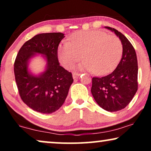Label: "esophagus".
<instances>
[{"instance_id": "obj_1", "label": "esophagus", "mask_w": 151, "mask_h": 151, "mask_svg": "<svg viewBox=\"0 0 151 151\" xmlns=\"http://www.w3.org/2000/svg\"><path fill=\"white\" fill-rule=\"evenodd\" d=\"M80 76V73H76V72H75V73H73V78L74 79H76V78H79Z\"/></svg>"}]
</instances>
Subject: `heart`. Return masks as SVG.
<instances>
[{
	"instance_id": "b5f03b06",
	"label": "heart",
	"mask_w": 151,
	"mask_h": 151,
	"mask_svg": "<svg viewBox=\"0 0 151 151\" xmlns=\"http://www.w3.org/2000/svg\"><path fill=\"white\" fill-rule=\"evenodd\" d=\"M121 40L114 35L100 30L80 31L73 34L69 41L64 40L58 49L59 61L66 69H72L82 58L80 69L94 71L99 76L112 72L122 55Z\"/></svg>"
}]
</instances>
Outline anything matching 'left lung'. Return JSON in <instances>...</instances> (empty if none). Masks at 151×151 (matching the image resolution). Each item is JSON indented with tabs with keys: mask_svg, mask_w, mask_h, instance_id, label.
I'll return each mask as SVG.
<instances>
[{
	"mask_svg": "<svg viewBox=\"0 0 151 151\" xmlns=\"http://www.w3.org/2000/svg\"><path fill=\"white\" fill-rule=\"evenodd\" d=\"M105 27L114 32L120 39L122 57L112 73L92 78L91 91L99 106L109 112H115L124 109L137 92V59L133 45L121 32L110 27Z\"/></svg>",
	"mask_w": 151,
	"mask_h": 151,
	"instance_id": "obj_1",
	"label": "left lung"
}]
</instances>
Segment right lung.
Returning a JSON list of instances; mask_svg holds the SVG:
<instances>
[{"label": "right lung", "instance_id": "1", "mask_svg": "<svg viewBox=\"0 0 151 151\" xmlns=\"http://www.w3.org/2000/svg\"><path fill=\"white\" fill-rule=\"evenodd\" d=\"M65 38L63 33H45L33 37L22 45L14 62L18 93L24 104L35 111L49 114L65 102L73 79L72 73L60 65L58 48ZM36 53L46 57L47 65L39 76L28 71V61Z\"/></svg>", "mask_w": 151, "mask_h": 151}]
</instances>
